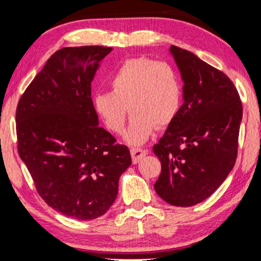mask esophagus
<instances>
[{
    "label": "esophagus",
    "mask_w": 261,
    "mask_h": 261,
    "mask_svg": "<svg viewBox=\"0 0 261 261\" xmlns=\"http://www.w3.org/2000/svg\"><path fill=\"white\" fill-rule=\"evenodd\" d=\"M130 154H132V159H133V163L137 164L140 162L146 154H147V151L142 148H132Z\"/></svg>",
    "instance_id": "1"
}]
</instances>
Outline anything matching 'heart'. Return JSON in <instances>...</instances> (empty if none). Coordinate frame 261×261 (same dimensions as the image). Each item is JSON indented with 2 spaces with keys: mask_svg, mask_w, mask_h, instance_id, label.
Listing matches in <instances>:
<instances>
[{
  "mask_svg": "<svg viewBox=\"0 0 261 261\" xmlns=\"http://www.w3.org/2000/svg\"><path fill=\"white\" fill-rule=\"evenodd\" d=\"M109 87L112 92L94 96L95 112L110 132L121 133L130 110L133 116L124 133L130 145L144 144L155 128L172 124L183 105V84L178 71L169 63L146 57L121 63L109 78Z\"/></svg>",
  "mask_w": 261,
  "mask_h": 261,
  "instance_id": "1",
  "label": "heart"
}]
</instances>
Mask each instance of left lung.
Segmentation results:
<instances>
[{
    "mask_svg": "<svg viewBox=\"0 0 261 261\" xmlns=\"http://www.w3.org/2000/svg\"><path fill=\"white\" fill-rule=\"evenodd\" d=\"M170 52L184 82V103L153 146L162 163L154 189L169 204L191 206L210 197L234 167L242 103L222 71L177 46Z\"/></svg>",
    "mask_w": 261,
    "mask_h": 261,
    "instance_id": "left-lung-1",
    "label": "left lung"
}]
</instances>
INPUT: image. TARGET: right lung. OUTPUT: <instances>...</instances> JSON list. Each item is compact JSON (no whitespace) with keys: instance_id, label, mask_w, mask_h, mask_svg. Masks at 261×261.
I'll return each instance as SVG.
<instances>
[{"instance_id":"1","label":"right lung","mask_w":261,"mask_h":261,"mask_svg":"<svg viewBox=\"0 0 261 261\" xmlns=\"http://www.w3.org/2000/svg\"><path fill=\"white\" fill-rule=\"evenodd\" d=\"M105 46L64 47L51 56L21 96L16 108L17 151L38 194L72 219L107 213L120 176L132 164L127 146L98 126L91 82Z\"/></svg>"}]
</instances>
